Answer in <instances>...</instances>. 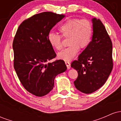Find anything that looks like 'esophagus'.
Wrapping results in <instances>:
<instances>
[{"label":"esophagus","mask_w":121,"mask_h":121,"mask_svg":"<svg viewBox=\"0 0 121 121\" xmlns=\"http://www.w3.org/2000/svg\"><path fill=\"white\" fill-rule=\"evenodd\" d=\"M65 65H66V67H67L68 69H70V62H68V61H65Z\"/></svg>","instance_id":"34e87169"}]
</instances>
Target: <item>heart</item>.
<instances>
[{
    "instance_id": "heart-1",
    "label": "heart",
    "mask_w": 121,
    "mask_h": 121,
    "mask_svg": "<svg viewBox=\"0 0 121 121\" xmlns=\"http://www.w3.org/2000/svg\"><path fill=\"white\" fill-rule=\"evenodd\" d=\"M59 31L62 37L68 38L67 48L58 53L60 59L70 61L76 56L80 49H85L91 40L93 26L91 22L86 19L78 18L68 19L59 27ZM48 41L53 48L56 50L62 48V39L59 35L50 33Z\"/></svg>"
}]
</instances>
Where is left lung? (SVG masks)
<instances>
[{"label":"left lung","mask_w":121,"mask_h":121,"mask_svg":"<svg viewBox=\"0 0 121 121\" xmlns=\"http://www.w3.org/2000/svg\"><path fill=\"white\" fill-rule=\"evenodd\" d=\"M92 40L72 62L71 67L78 72L74 81L75 87L81 92L89 94L104 85L113 69L112 42L105 26L99 19L93 18Z\"/></svg>","instance_id":"1"}]
</instances>
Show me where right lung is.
Masks as SVG:
<instances>
[{
  "mask_svg": "<svg viewBox=\"0 0 121 121\" xmlns=\"http://www.w3.org/2000/svg\"><path fill=\"white\" fill-rule=\"evenodd\" d=\"M64 17L52 12L36 14L23 21L15 35L12 44L14 69L22 85L36 96L49 93L57 75L67 68L62 60L48 62L56 56L48 35Z\"/></svg>",
  "mask_w": 121,
  "mask_h": 121,
  "instance_id": "add662e5",
  "label": "right lung"
}]
</instances>
